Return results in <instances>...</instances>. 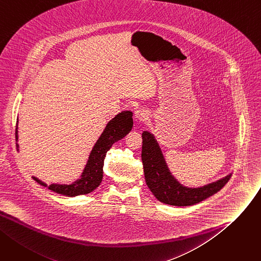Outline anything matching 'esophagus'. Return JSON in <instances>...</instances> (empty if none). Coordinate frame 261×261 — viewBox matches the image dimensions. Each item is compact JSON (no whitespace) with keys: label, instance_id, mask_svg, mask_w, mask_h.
Segmentation results:
<instances>
[{"label":"esophagus","instance_id":"esophagus-1","mask_svg":"<svg viewBox=\"0 0 261 261\" xmlns=\"http://www.w3.org/2000/svg\"><path fill=\"white\" fill-rule=\"evenodd\" d=\"M149 112L146 109H138L135 111V117L138 121H147L149 119Z\"/></svg>","mask_w":261,"mask_h":261}]
</instances>
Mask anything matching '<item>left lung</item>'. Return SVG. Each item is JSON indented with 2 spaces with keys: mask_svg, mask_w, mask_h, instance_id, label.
Wrapping results in <instances>:
<instances>
[{
  "mask_svg": "<svg viewBox=\"0 0 261 261\" xmlns=\"http://www.w3.org/2000/svg\"><path fill=\"white\" fill-rule=\"evenodd\" d=\"M142 137V161L145 179L154 196L164 203L177 206L198 203L217 193L231 178V175H228L216 182L197 189L182 187L170 174L162 151L153 135L145 131Z\"/></svg>",
  "mask_w": 261,
  "mask_h": 261,
  "instance_id": "obj_1",
  "label": "left lung"
}]
</instances>
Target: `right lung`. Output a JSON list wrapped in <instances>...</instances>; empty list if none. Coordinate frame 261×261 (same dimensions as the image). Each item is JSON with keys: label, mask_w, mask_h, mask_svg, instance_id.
I'll return each mask as SVG.
<instances>
[{"label": "right lung", "mask_w": 261, "mask_h": 261, "mask_svg": "<svg viewBox=\"0 0 261 261\" xmlns=\"http://www.w3.org/2000/svg\"><path fill=\"white\" fill-rule=\"evenodd\" d=\"M132 126L133 118L132 112L130 111L120 112L113 119H111L94 145L82 177L75 182L71 185L52 184L46 186L36 177L33 178L42 186H45L49 190L54 191V192L66 196H77L92 192L101 182L103 161H105L107 152L115 142L121 140L131 131ZM15 138L17 140V130H15Z\"/></svg>", "instance_id": "right-lung-1"}]
</instances>
